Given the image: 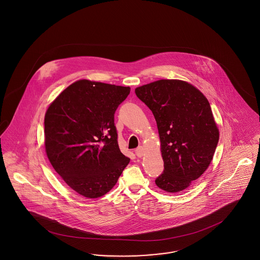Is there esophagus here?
<instances>
[{
    "instance_id": "34e87169",
    "label": "esophagus",
    "mask_w": 260,
    "mask_h": 260,
    "mask_svg": "<svg viewBox=\"0 0 260 260\" xmlns=\"http://www.w3.org/2000/svg\"><path fill=\"white\" fill-rule=\"evenodd\" d=\"M135 153H136V155H137L138 157H142V156H144V154H145V149H144L143 147H139V148H137V149L135 150Z\"/></svg>"
}]
</instances>
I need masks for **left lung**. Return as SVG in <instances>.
I'll list each match as a JSON object with an SVG mask.
<instances>
[{"instance_id": "8db88e82", "label": "left lung", "mask_w": 260, "mask_h": 260, "mask_svg": "<svg viewBox=\"0 0 260 260\" xmlns=\"http://www.w3.org/2000/svg\"><path fill=\"white\" fill-rule=\"evenodd\" d=\"M157 124L164 172L155 184L167 192L189 188L213 160L219 129L210 103L194 86L177 79H161L135 88Z\"/></svg>"}]
</instances>
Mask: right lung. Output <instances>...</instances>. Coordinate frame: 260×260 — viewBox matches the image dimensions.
I'll use <instances>...</instances> for the list:
<instances>
[{"mask_svg":"<svg viewBox=\"0 0 260 260\" xmlns=\"http://www.w3.org/2000/svg\"><path fill=\"white\" fill-rule=\"evenodd\" d=\"M131 87L82 79L63 89L45 115L47 158L82 197L105 196L129 163L119 149L114 113Z\"/></svg>","mask_w":260,"mask_h":260,"instance_id":"add662e5","label":"right lung"}]
</instances>
